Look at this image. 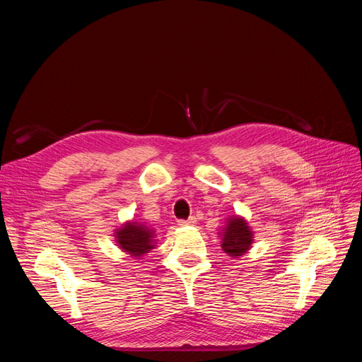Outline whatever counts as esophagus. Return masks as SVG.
Segmentation results:
<instances>
[{"mask_svg":"<svg viewBox=\"0 0 362 362\" xmlns=\"http://www.w3.org/2000/svg\"><path fill=\"white\" fill-rule=\"evenodd\" d=\"M195 223H197L195 217H189L187 220H179V226H191V224H195Z\"/></svg>","mask_w":362,"mask_h":362,"instance_id":"esophagus-1","label":"esophagus"}]
</instances>
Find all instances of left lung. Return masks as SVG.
<instances>
[{
	"mask_svg": "<svg viewBox=\"0 0 362 362\" xmlns=\"http://www.w3.org/2000/svg\"><path fill=\"white\" fill-rule=\"evenodd\" d=\"M221 248L223 251L233 258H239L248 252L254 240V232L243 217L232 216L227 218L223 227Z\"/></svg>",
	"mask_w": 362,
	"mask_h": 362,
	"instance_id": "1",
	"label": "left lung"
}]
</instances>
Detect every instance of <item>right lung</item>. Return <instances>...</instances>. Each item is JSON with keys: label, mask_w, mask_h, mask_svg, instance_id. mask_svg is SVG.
Instances as JSON below:
<instances>
[{"label": "right lung", "mask_w": 362, "mask_h": 362, "mask_svg": "<svg viewBox=\"0 0 362 362\" xmlns=\"http://www.w3.org/2000/svg\"><path fill=\"white\" fill-rule=\"evenodd\" d=\"M156 232L149 226L138 221H127L116 230V242L133 258H141L156 246Z\"/></svg>", "instance_id": "right-lung-1"}]
</instances>
